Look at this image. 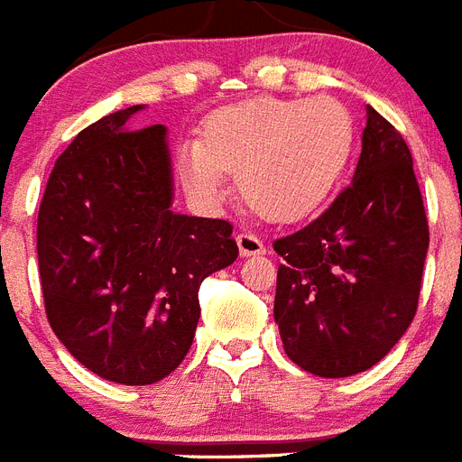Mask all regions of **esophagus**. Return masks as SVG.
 I'll list each match as a JSON object with an SVG mask.
<instances>
[{
	"label": "esophagus",
	"instance_id": "obj_1",
	"mask_svg": "<svg viewBox=\"0 0 462 462\" xmlns=\"http://www.w3.org/2000/svg\"><path fill=\"white\" fill-rule=\"evenodd\" d=\"M236 246L242 258H251V255H264V244L258 235L254 232H239L236 235Z\"/></svg>",
	"mask_w": 462,
	"mask_h": 462
}]
</instances>
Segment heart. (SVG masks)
<instances>
[{"label":"heart","mask_w":462,"mask_h":462,"mask_svg":"<svg viewBox=\"0 0 462 462\" xmlns=\"http://www.w3.org/2000/svg\"><path fill=\"white\" fill-rule=\"evenodd\" d=\"M351 111L332 97H258L208 116L202 142H183L188 190L216 204L236 174L242 198L279 223L307 218L330 199L353 155Z\"/></svg>","instance_id":"b5f03b06"}]
</instances>
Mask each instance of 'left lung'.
<instances>
[{"label": "left lung", "instance_id": "left-lung-1", "mask_svg": "<svg viewBox=\"0 0 462 462\" xmlns=\"http://www.w3.org/2000/svg\"><path fill=\"white\" fill-rule=\"evenodd\" d=\"M351 186L276 239L274 320L292 363L326 379L370 370L419 307L428 220L402 134L367 104Z\"/></svg>", "mask_w": 462, "mask_h": 462}]
</instances>
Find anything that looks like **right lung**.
Returning a JSON list of instances; mask_svg holds the SVG:
<instances>
[{
	"label": "right lung",
	"mask_w": 462,
	"mask_h": 462,
	"mask_svg": "<svg viewBox=\"0 0 462 462\" xmlns=\"http://www.w3.org/2000/svg\"><path fill=\"white\" fill-rule=\"evenodd\" d=\"M143 104L104 116L58 158L39 207L51 328L83 367L123 386L164 379L190 351L199 283L239 255L227 220L176 214L167 127Z\"/></svg>",
	"instance_id": "1"
}]
</instances>
